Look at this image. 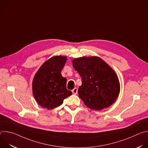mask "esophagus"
I'll return each mask as SVG.
<instances>
[{
  "mask_svg": "<svg viewBox=\"0 0 148 148\" xmlns=\"http://www.w3.org/2000/svg\"><path fill=\"white\" fill-rule=\"evenodd\" d=\"M72 92L74 94H77L78 92V88H74L73 90H72Z\"/></svg>",
  "mask_w": 148,
  "mask_h": 148,
  "instance_id": "esophagus-1",
  "label": "esophagus"
}]
</instances>
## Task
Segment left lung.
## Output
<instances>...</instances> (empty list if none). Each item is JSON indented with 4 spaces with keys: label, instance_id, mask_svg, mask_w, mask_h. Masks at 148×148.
<instances>
[{
    "label": "left lung",
    "instance_id": "left-lung-1",
    "mask_svg": "<svg viewBox=\"0 0 148 148\" xmlns=\"http://www.w3.org/2000/svg\"><path fill=\"white\" fill-rule=\"evenodd\" d=\"M73 67L81 77L79 97L92 110L110 107L118 97L120 86L115 72L98 57H79L73 61Z\"/></svg>",
    "mask_w": 148,
    "mask_h": 148
}]
</instances>
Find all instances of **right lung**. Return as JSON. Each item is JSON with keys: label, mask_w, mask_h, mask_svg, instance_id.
Wrapping results in <instances>:
<instances>
[{"label": "right lung", "mask_w": 148, "mask_h": 148, "mask_svg": "<svg viewBox=\"0 0 148 148\" xmlns=\"http://www.w3.org/2000/svg\"><path fill=\"white\" fill-rule=\"evenodd\" d=\"M66 60V57L62 56L50 58L41 66L33 78V95L43 108H55L72 94L67 89V79L61 74Z\"/></svg>", "instance_id": "right-lung-1"}]
</instances>
